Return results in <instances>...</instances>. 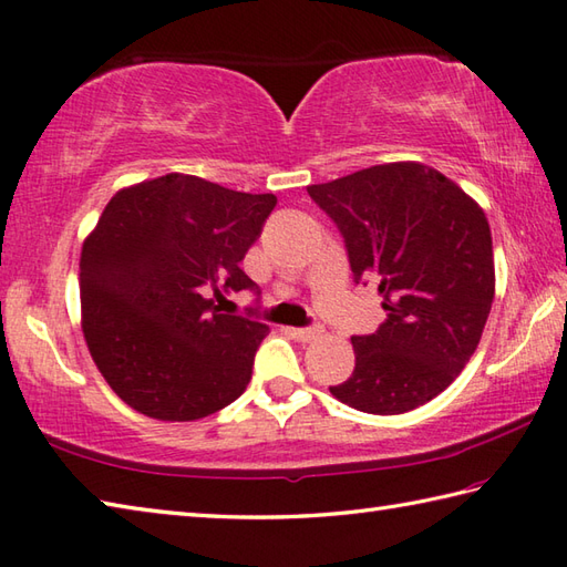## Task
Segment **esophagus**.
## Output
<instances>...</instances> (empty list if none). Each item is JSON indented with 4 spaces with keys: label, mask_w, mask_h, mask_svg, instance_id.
I'll list each match as a JSON object with an SVG mask.
<instances>
[{
    "label": "esophagus",
    "mask_w": 567,
    "mask_h": 567,
    "mask_svg": "<svg viewBox=\"0 0 567 567\" xmlns=\"http://www.w3.org/2000/svg\"><path fill=\"white\" fill-rule=\"evenodd\" d=\"M290 334L297 339V341H312L317 334H319V329L317 327H305V329H290Z\"/></svg>",
    "instance_id": "obj_1"
}]
</instances>
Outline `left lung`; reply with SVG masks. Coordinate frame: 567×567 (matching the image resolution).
Instances as JSON below:
<instances>
[{"label": "left lung", "instance_id": "8db88e82", "mask_svg": "<svg viewBox=\"0 0 567 567\" xmlns=\"http://www.w3.org/2000/svg\"><path fill=\"white\" fill-rule=\"evenodd\" d=\"M334 220L353 280H375L385 321L351 337L357 365L329 385L371 415L425 405L476 351L494 302L492 230L480 204L432 166L393 162L307 186Z\"/></svg>", "mask_w": 567, "mask_h": 567}]
</instances>
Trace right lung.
Returning <instances> with one entry per match:
<instances>
[{
	"mask_svg": "<svg viewBox=\"0 0 567 567\" xmlns=\"http://www.w3.org/2000/svg\"><path fill=\"white\" fill-rule=\"evenodd\" d=\"M275 204L272 194L192 174L110 198L81 252L83 337L107 385L137 413L188 423L246 391L270 329L220 315L206 290L260 295L240 260Z\"/></svg>",
	"mask_w": 567,
	"mask_h": 567,
	"instance_id": "obj_1",
	"label": "right lung"
}]
</instances>
